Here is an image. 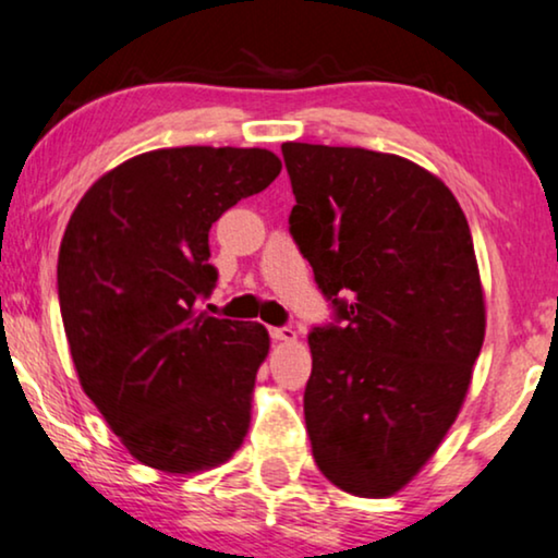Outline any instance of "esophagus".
Wrapping results in <instances>:
<instances>
[{"label":"esophagus","instance_id":"34e87169","mask_svg":"<svg viewBox=\"0 0 558 558\" xmlns=\"http://www.w3.org/2000/svg\"><path fill=\"white\" fill-rule=\"evenodd\" d=\"M274 341H296V332L289 325H279V328H269Z\"/></svg>","mask_w":558,"mask_h":558}]
</instances>
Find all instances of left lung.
I'll list each match as a JSON object with an SVG mask.
<instances>
[{
	"label": "left lung",
	"mask_w": 558,
	"mask_h": 558,
	"mask_svg": "<svg viewBox=\"0 0 558 558\" xmlns=\"http://www.w3.org/2000/svg\"><path fill=\"white\" fill-rule=\"evenodd\" d=\"M289 233L332 323L310 330L305 423L315 464L351 495L387 497L430 459L484 341L469 222L408 158L284 143Z\"/></svg>",
	"instance_id": "left-lung-1"
}]
</instances>
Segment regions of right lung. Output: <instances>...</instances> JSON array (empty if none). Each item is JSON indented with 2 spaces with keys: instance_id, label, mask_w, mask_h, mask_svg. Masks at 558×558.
I'll return each mask as SVG.
<instances>
[{
  "instance_id": "add662e5",
  "label": "right lung",
  "mask_w": 558,
  "mask_h": 558,
  "mask_svg": "<svg viewBox=\"0 0 558 558\" xmlns=\"http://www.w3.org/2000/svg\"><path fill=\"white\" fill-rule=\"evenodd\" d=\"M264 148L141 154L78 202L58 251V302L84 392L141 464L171 474L228 461L269 353L258 323L213 317L209 228L279 177Z\"/></svg>"
}]
</instances>
